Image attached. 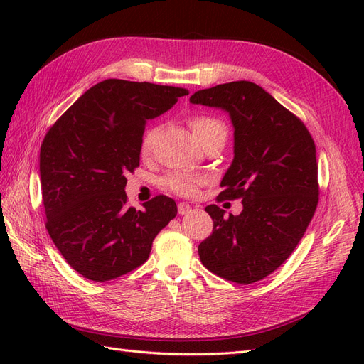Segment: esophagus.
<instances>
[{"label": "esophagus", "mask_w": 364, "mask_h": 364, "mask_svg": "<svg viewBox=\"0 0 364 364\" xmlns=\"http://www.w3.org/2000/svg\"><path fill=\"white\" fill-rule=\"evenodd\" d=\"M178 213L181 214V215H185V214H188V213H191V206L186 203V202H181L179 205H178Z\"/></svg>", "instance_id": "esophagus-1"}]
</instances>
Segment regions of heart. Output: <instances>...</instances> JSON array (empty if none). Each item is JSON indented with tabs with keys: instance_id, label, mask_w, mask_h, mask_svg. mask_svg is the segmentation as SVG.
Listing matches in <instances>:
<instances>
[{
	"instance_id": "heart-1",
	"label": "heart",
	"mask_w": 364,
	"mask_h": 364,
	"mask_svg": "<svg viewBox=\"0 0 364 364\" xmlns=\"http://www.w3.org/2000/svg\"><path fill=\"white\" fill-rule=\"evenodd\" d=\"M190 127L193 129L196 138L200 141V144L205 147L209 142L217 138H226L228 130L226 126L218 118L209 117V115H197L190 119ZM156 136V127H149L141 139V155L149 156L153 149V141ZM205 183V178L199 174L185 173V171H176L168 174L164 181V185L176 194H181L185 197H191L200 186Z\"/></svg>"
}]
</instances>
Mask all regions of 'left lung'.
<instances>
[{
    "label": "left lung",
    "mask_w": 364,
    "mask_h": 364,
    "mask_svg": "<svg viewBox=\"0 0 364 364\" xmlns=\"http://www.w3.org/2000/svg\"><path fill=\"white\" fill-rule=\"evenodd\" d=\"M190 102L229 112L234 161L217 200L243 202L241 214L228 218L217 205L205 208L214 229L199 245L200 261L220 278L257 282L291 255L314 215V141L299 118L252 82L197 91Z\"/></svg>",
    "instance_id": "obj_1"
}]
</instances>
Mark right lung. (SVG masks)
Listing matches in <instances>:
<instances>
[{
	"instance_id": "add662e5",
	"label": "right lung",
	"mask_w": 364,
	"mask_h": 364,
	"mask_svg": "<svg viewBox=\"0 0 364 364\" xmlns=\"http://www.w3.org/2000/svg\"><path fill=\"white\" fill-rule=\"evenodd\" d=\"M183 87L107 79L90 87L47 132L39 173L46 228L82 277L105 282L149 259L153 240L178 214L156 196L127 205L126 174L139 167L146 121L167 112Z\"/></svg>"
}]
</instances>
